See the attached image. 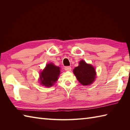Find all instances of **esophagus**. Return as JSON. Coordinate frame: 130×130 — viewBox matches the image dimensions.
<instances>
[{
  "mask_svg": "<svg viewBox=\"0 0 130 130\" xmlns=\"http://www.w3.org/2000/svg\"><path fill=\"white\" fill-rule=\"evenodd\" d=\"M65 70L66 71H71V68L70 67H65Z\"/></svg>",
  "mask_w": 130,
  "mask_h": 130,
  "instance_id": "esophagus-1",
  "label": "esophagus"
}]
</instances>
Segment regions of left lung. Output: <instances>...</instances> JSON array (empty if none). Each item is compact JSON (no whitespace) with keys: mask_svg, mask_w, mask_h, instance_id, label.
Wrapping results in <instances>:
<instances>
[{"mask_svg":"<svg viewBox=\"0 0 130 130\" xmlns=\"http://www.w3.org/2000/svg\"><path fill=\"white\" fill-rule=\"evenodd\" d=\"M73 73L77 80L83 85L92 84L96 78L94 68L83 60L79 62L78 67L74 68Z\"/></svg>","mask_w":130,"mask_h":130,"instance_id":"1","label":"left lung"}]
</instances>
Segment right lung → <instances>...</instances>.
Listing matches in <instances>:
<instances>
[{
    "label": "right lung",
    "instance_id": "1",
    "mask_svg": "<svg viewBox=\"0 0 130 130\" xmlns=\"http://www.w3.org/2000/svg\"><path fill=\"white\" fill-rule=\"evenodd\" d=\"M60 69V67H56L54 63H47L45 68L40 73L39 79L40 84L46 87L52 86L59 78Z\"/></svg>",
    "mask_w": 130,
    "mask_h": 130
}]
</instances>
